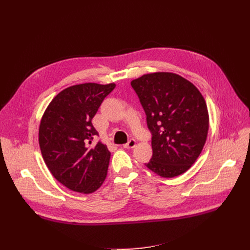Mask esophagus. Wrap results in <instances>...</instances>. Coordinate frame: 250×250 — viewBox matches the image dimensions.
Here are the masks:
<instances>
[{
  "instance_id": "34e87169",
  "label": "esophagus",
  "mask_w": 250,
  "mask_h": 250,
  "mask_svg": "<svg viewBox=\"0 0 250 250\" xmlns=\"http://www.w3.org/2000/svg\"><path fill=\"white\" fill-rule=\"evenodd\" d=\"M136 146V140L135 139H130L126 144H125L124 147L126 149H133Z\"/></svg>"
}]
</instances>
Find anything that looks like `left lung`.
<instances>
[{
  "instance_id": "left-lung-1",
  "label": "left lung",
  "mask_w": 250,
  "mask_h": 250,
  "mask_svg": "<svg viewBox=\"0 0 250 250\" xmlns=\"http://www.w3.org/2000/svg\"><path fill=\"white\" fill-rule=\"evenodd\" d=\"M147 115L153 156L145 165L162 177L185 173L208 136L206 101L192 83L173 73L143 75L130 82Z\"/></svg>"
}]
</instances>
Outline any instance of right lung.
I'll use <instances>...</instances> for the list:
<instances>
[{
    "label": "right lung",
    "instance_id": "add662e5",
    "mask_svg": "<svg viewBox=\"0 0 250 250\" xmlns=\"http://www.w3.org/2000/svg\"><path fill=\"white\" fill-rule=\"evenodd\" d=\"M115 84L85 83L65 88L51 100L39 125L43 160L54 177L71 190L91 193L106 178L110 152L98 142L92 125Z\"/></svg>",
    "mask_w": 250,
    "mask_h": 250
}]
</instances>
